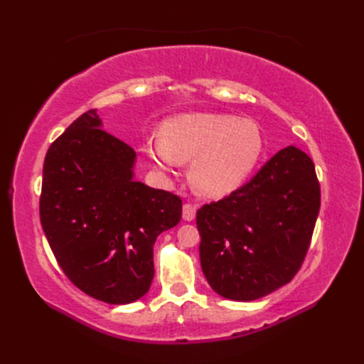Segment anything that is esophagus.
Returning a JSON list of instances; mask_svg holds the SVG:
<instances>
[{
    "mask_svg": "<svg viewBox=\"0 0 364 364\" xmlns=\"http://www.w3.org/2000/svg\"><path fill=\"white\" fill-rule=\"evenodd\" d=\"M196 211H197V210H196L194 205L184 203V205H183V219L188 220V222L194 220V219H196Z\"/></svg>",
    "mask_w": 364,
    "mask_h": 364,
    "instance_id": "obj_1",
    "label": "esophagus"
}]
</instances>
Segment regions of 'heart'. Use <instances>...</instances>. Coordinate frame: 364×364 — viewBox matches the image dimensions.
Segmentation results:
<instances>
[{
    "label": "heart",
    "instance_id": "obj_1",
    "mask_svg": "<svg viewBox=\"0 0 364 364\" xmlns=\"http://www.w3.org/2000/svg\"><path fill=\"white\" fill-rule=\"evenodd\" d=\"M145 151L161 170L191 159L192 188L208 197H223L244 184L257 168L262 136L259 127L249 119L191 112L162 123V136H150Z\"/></svg>",
    "mask_w": 364,
    "mask_h": 364
}]
</instances>
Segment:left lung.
Masks as SVG:
<instances>
[{
	"instance_id": "left-lung-1",
	"label": "left lung",
	"mask_w": 364,
	"mask_h": 364,
	"mask_svg": "<svg viewBox=\"0 0 364 364\" xmlns=\"http://www.w3.org/2000/svg\"><path fill=\"white\" fill-rule=\"evenodd\" d=\"M321 206L311 158L294 145L242 188L197 211L200 264L219 296L250 301L289 283L301 266Z\"/></svg>"
}]
</instances>
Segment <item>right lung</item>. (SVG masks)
I'll list each match as a JSON object with an SVG mask.
<instances>
[{"instance_id": "1", "label": "right lung", "mask_w": 364, "mask_h": 364, "mask_svg": "<svg viewBox=\"0 0 364 364\" xmlns=\"http://www.w3.org/2000/svg\"><path fill=\"white\" fill-rule=\"evenodd\" d=\"M136 151L84 112L43 162L41 222L60 269L90 297L125 305L145 296L153 245L181 219V198L137 181Z\"/></svg>"}]
</instances>
